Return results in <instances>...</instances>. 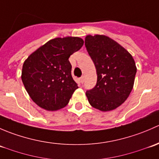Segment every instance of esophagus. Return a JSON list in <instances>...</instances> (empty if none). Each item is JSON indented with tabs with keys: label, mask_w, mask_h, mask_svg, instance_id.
I'll use <instances>...</instances> for the list:
<instances>
[{
	"label": "esophagus",
	"mask_w": 159,
	"mask_h": 159,
	"mask_svg": "<svg viewBox=\"0 0 159 159\" xmlns=\"http://www.w3.org/2000/svg\"><path fill=\"white\" fill-rule=\"evenodd\" d=\"M80 81H81V84H83V83H84V76L81 77V78H80Z\"/></svg>",
	"instance_id": "esophagus-1"
}]
</instances>
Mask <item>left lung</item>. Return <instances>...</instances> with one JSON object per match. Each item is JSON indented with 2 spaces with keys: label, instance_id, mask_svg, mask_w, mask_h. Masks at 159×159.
<instances>
[{
  "label": "left lung",
  "instance_id": "1",
  "mask_svg": "<svg viewBox=\"0 0 159 159\" xmlns=\"http://www.w3.org/2000/svg\"><path fill=\"white\" fill-rule=\"evenodd\" d=\"M85 47L96 68L98 80L86 91L90 105L108 111L124 103L133 89L135 63L131 54L105 35H88Z\"/></svg>",
  "mask_w": 159,
  "mask_h": 159
}]
</instances>
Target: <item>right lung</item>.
<instances>
[{
    "instance_id": "add662e5",
    "label": "right lung",
    "mask_w": 159,
    "mask_h": 159,
    "mask_svg": "<svg viewBox=\"0 0 159 159\" xmlns=\"http://www.w3.org/2000/svg\"><path fill=\"white\" fill-rule=\"evenodd\" d=\"M84 41L78 37L50 40L25 60L21 80L30 98L39 107L57 111L66 106L78 84L71 76L69 57Z\"/></svg>"
}]
</instances>
